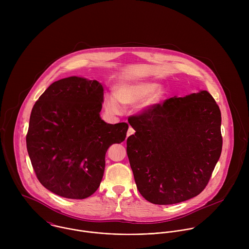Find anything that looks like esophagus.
I'll use <instances>...</instances> for the list:
<instances>
[{"label":"esophagus","mask_w":249,"mask_h":249,"mask_svg":"<svg viewBox=\"0 0 249 249\" xmlns=\"http://www.w3.org/2000/svg\"><path fill=\"white\" fill-rule=\"evenodd\" d=\"M134 133H135V130H134L131 126H129V128H128V130H127V134H126L127 137L130 136V135H133Z\"/></svg>","instance_id":"esophagus-1"}]
</instances>
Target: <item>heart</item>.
Returning <instances> with one entry per match:
<instances>
[{
  "label": "heart",
  "mask_w": 249,
  "mask_h": 249,
  "mask_svg": "<svg viewBox=\"0 0 249 249\" xmlns=\"http://www.w3.org/2000/svg\"><path fill=\"white\" fill-rule=\"evenodd\" d=\"M151 81H137L133 83L122 84L117 87L115 95H108L105 99V107L108 112L119 114L122 112V106L134 105L141 102L147 95L143 107H150L157 105L164 96V90Z\"/></svg>",
  "instance_id": "obj_1"
}]
</instances>
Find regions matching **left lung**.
I'll return each instance as SVG.
<instances>
[{
	"label": "left lung",
	"instance_id": "1",
	"mask_svg": "<svg viewBox=\"0 0 249 249\" xmlns=\"http://www.w3.org/2000/svg\"><path fill=\"white\" fill-rule=\"evenodd\" d=\"M126 152L138 191L149 202L188 200L207 186L222 148L219 107L207 91L171 98L128 117Z\"/></svg>",
	"mask_w": 249,
	"mask_h": 249
}]
</instances>
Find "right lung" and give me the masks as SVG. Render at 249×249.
<instances>
[{
    "label": "right lung",
    "mask_w": 249,
    "mask_h": 249,
    "mask_svg": "<svg viewBox=\"0 0 249 249\" xmlns=\"http://www.w3.org/2000/svg\"><path fill=\"white\" fill-rule=\"evenodd\" d=\"M104 87L70 76L51 84L32 110L27 148L39 182L53 194L83 199L99 188L106 153L124 141L128 124H110L100 112Z\"/></svg>",
    "instance_id": "right-lung-1"
}]
</instances>
